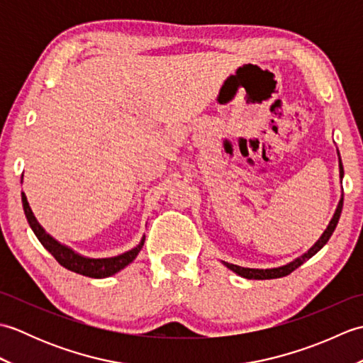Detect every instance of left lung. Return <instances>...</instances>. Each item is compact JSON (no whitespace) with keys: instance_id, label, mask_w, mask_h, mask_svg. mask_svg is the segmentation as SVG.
Masks as SVG:
<instances>
[{"instance_id":"1","label":"left lung","mask_w":363,"mask_h":363,"mask_svg":"<svg viewBox=\"0 0 363 363\" xmlns=\"http://www.w3.org/2000/svg\"><path fill=\"white\" fill-rule=\"evenodd\" d=\"M338 167H340V176L343 177V165H342V160L340 164H338ZM342 209H343V198L340 199V203H338V207L337 211L334 213L333 220H330L329 226L326 228L325 233H323V235L320 237V240L315 243L312 248L307 251L304 256L298 257L296 260L290 262V264L284 265V267H279V268H269V269H256V268H243V267H238V265H233V264H225L229 269H233L234 273H237L238 276L242 277H246V279H276V277H284L290 274L291 272H295V269L298 267H301L304 264L306 260H309L312 256H315L323 246H325L328 243V240L330 238V235H333V233L335 230V226L338 223V218H340V213H342Z\"/></svg>"}]
</instances>
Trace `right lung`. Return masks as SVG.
<instances>
[{"label":"right lung","instance_id":"right-lung-1","mask_svg":"<svg viewBox=\"0 0 363 363\" xmlns=\"http://www.w3.org/2000/svg\"><path fill=\"white\" fill-rule=\"evenodd\" d=\"M21 201H23V211H25L29 226L34 230V234L38 238V242L43 245V248L48 250V252H51V256L56 259L60 265L65 267L67 269H70V272L101 279V277L115 274L117 272H120V269L125 268L126 265H129L130 262L137 257V254L140 252L142 246H143L145 238H142V242L137 246V248L123 252V254H120V256H115V257L89 259V257L79 256L78 252L72 251L65 245H60L57 240H54L50 234L45 233V229L38 225V221L35 220L33 211H30L25 194H21Z\"/></svg>","mask_w":363,"mask_h":363}]
</instances>
